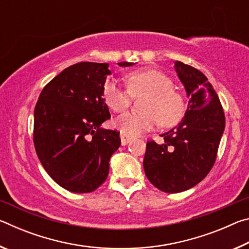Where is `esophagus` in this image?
I'll return each instance as SVG.
<instances>
[{"mask_svg": "<svg viewBox=\"0 0 249 249\" xmlns=\"http://www.w3.org/2000/svg\"><path fill=\"white\" fill-rule=\"evenodd\" d=\"M120 136H121V142H122V145H123V146L127 145L128 142H130V137L128 136L127 134H125L124 132H121Z\"/></svg>", "mask_w": 249, "mask_h": 249, "instance_id": "esophagus-1", "label": "esophagus"}]
</instances>
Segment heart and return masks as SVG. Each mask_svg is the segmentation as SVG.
I'll return each instance as SVG.
<instances>
[{
	"instance_id": "obj_1",
	"label": "heart",
	"mask_w": 249,
	"mask_h": 249,
	"mask_svg": "<svg viewBox=\"0 0 249 249\" xmlns=\"http://www.w3.org/2000/svg\"><path fill=\"white\" fill-rule=\"evenodd\" d=\"M127 89L115 79H108L103 86V98L114 112L125 111L133 96L146 95L142 113H124L113 122L116 128L128 136H136L159 124L163 127L176 125L182 119L185 103L183 95L172 88V80L155 69L138 70L126 78Z\"/></svg>"
}]
</instances>
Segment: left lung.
I'll use <instances>...</instances> for the list:
<instances>
[{
    "label": "left lung",
    "mask_w": 249,
    "mask_h": 249,
    "mask_svg": "<svg viewBox=\"0 0 249 249\" xmlns=\"http://www.w3.org/2000/svg\"><path fill=\"white\" fill-rule=\"evenodd\" d=\"M174 68L189 99L187 111L176 127L160 135L161 144L147 142L142 162L148 180L167 193L189 190L205 178L225 128L220 99L208 78L180 61Z\"/></svg>",
    "instance_id": "obj_1"
}]
</instances>
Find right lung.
Returning <instances> with one entry per match:
<instances>
[{"label": "right lung", "mask_w": 249, "mask_h": 249, "mask_svg": "<svg viewBox=\"0 0 249 249\" xmlns=\"http://www.w3.org/2000/svg\"><path fill=\"white\" fill-rule=\"evenodd\" d=\"M120 67L134 62H119ZM108 64L79 62L46 86L34 111V144L54 182L74 193L94 191L107 178L120 132L103 128L111 117L103 86Z\"/></svg>", "instance_id": "right-lung-1"}]
</instances>
